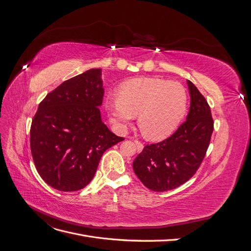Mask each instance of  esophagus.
Instances as JSON below:
<instances>
[{"label":"esophagus","instance_id":"1","mask_svg":"<svg viewBox=\"0 0 251 251\" xmlns=\"http://www.w3.org/2000/svg\"><path fill=\"white\" fill-rule=\"evenodd\" d=\"M135 144H136V147H137V151H141L142 150H143V143H141L140 141H138V140H135Z\"/></svg>","mask_w":251,"mask_h":251}]
</instances>
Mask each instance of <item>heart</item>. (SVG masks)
<instances>
[{
	"instance_id": "heart-1",
	"label": "heart",
	"mask_w": 251,
	"mask_h": 251,
	"mask_svg": "<svg viewBox=\"0 0 251 251\" xmlns=\"http://www.w3.org/2000/svg\"><path fill=\"white\" fill-rule=\"evenodd\" d=\"M186 89L178 81L159 77L134 78L118 89L116 100L107 102L111 123L124 130L138 116L141 133L161 140L177 130L187 111Z\"/></svg>"
}]
</instances>
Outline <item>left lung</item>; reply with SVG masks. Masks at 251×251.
I'll use <instances>...</instances> for the list:
<instances>
[{
	"label": "left lung",
	"instance_id": "obj_1",
	"mask_svg": "<svg viewBox=\"0 0 251 251\" xmlns=\"http://www.w3.org/2000/svg\"><path fill=\"white\" fill-rule=\"evenodd\" d=\"M191 108L186 120L169 138L148 144L133 162L136 176L151 191L165 192L191 179L198 171L214 131L207 100L187 80Z\"/></svg>",
	"mask_w": 251,
	"mask_h": 251
}]
</instances>
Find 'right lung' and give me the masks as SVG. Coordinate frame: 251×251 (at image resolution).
<instances>
[{
  "label": "right lung",
  "mask_w": 251,
  "mask_h": 251,
  "mask_svg": "<svg viewBox=\"0 0 251 251\" xmlns=\"http://www.w3.org/2000/svg\"><path fill=\"white\" fill-rule=\"evenodd\" d=\"M100 69L64 81L39 104L30 128L37 173L60 192H75L93 179L102 154L125 140L100 117L103 88Z\"/></svg>",
  "instance_id": "right-lung-1"
}]
</instances>
